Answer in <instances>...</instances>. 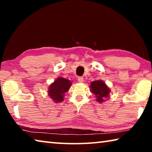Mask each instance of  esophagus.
Segmentation results:
<instances>
[{"label": "esophagus", "instance_id": "34e87169", "mask_svg": "<svg viewBox=\"0 0 152 152\" xmlns=\"http://www.w3.org/2000/svg\"><path fill=\"white\" fill-rule=\"evenodd\" d=\"M78 81L79 82H84L83 77H82V76L78 77Z\"/></svg>", "mask_w": 152, "mask_h": 152}]
</instances>
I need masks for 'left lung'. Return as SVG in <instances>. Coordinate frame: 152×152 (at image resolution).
Returning <instances> with one entry per match:
<instances>
[{
  "instance_id": "obj_1",
  "label": "left lung",
  "mask_w": 152,
  "mask_h": 152,
  "mask_svg": "<svg viewBox=\"0 0 152 152\" xmlns=\"http://www.w3.org/2000/svg\"><path fill=\"white\" fill-rule=\"evenodd\" d=\"M91 91L96 98V101L99 102L104 101L105 98L109 96L110 89L102 80H96L91 82Z\"/></svg>"
}]
</instances>
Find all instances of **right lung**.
Segmentation results:
<instances>
[{
  "label": "right lung",
  "instance_id": "1",
  "mask_svg": "<svg viewBox=\"0 0 152 152\" xmlns=\"http://www.w3.org/2000/svg\"><path fill=\"white\" fill-rule=\"evenodd\" d=\"M71 82L64 78H58L49 87V96L56 102L64 101V93L68 91L71 86Z\"/></svg>",
  "mask_w": 152,
  "mask_h": 152
}]
</instances>
